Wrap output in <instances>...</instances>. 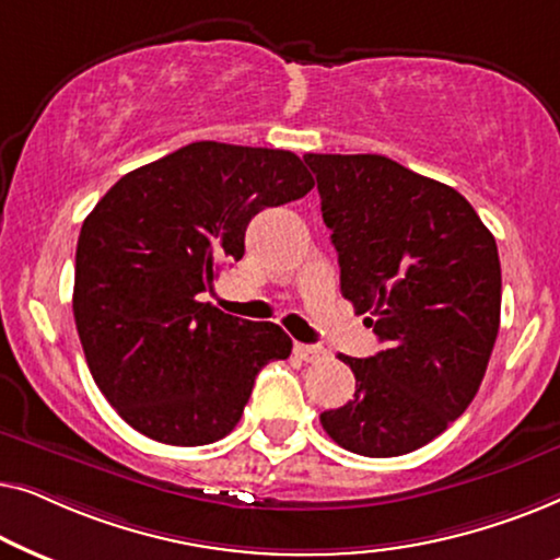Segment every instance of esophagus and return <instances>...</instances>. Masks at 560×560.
<instances>
[{
  "label": "esophagus",
  "instance_id": "esophagus-1",
  "mask_svg": "<svg viewBox=\"0 0 560 560\" xmlns=\"http://www.w3.org/2000/svg\"><path fill=\"white\" fill-rule=\"evenodd\" d=\"M295 354L303 359V362H318V359H324L326 357V351L320 349V347H313V343H301V341H295Z\"/></svg>",
  "mask_w": 560,
  "mask_h": 560
}]
</instances>
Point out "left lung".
Listing matches in <instances>:
<instances>
[{
  "instance_id": "1",
  "label": "left lung",
  "mask_w": 560,
  "mask_h": 560,
  "mask_svg": "<svg viewBox=\"0 0 560 560\" xmlns=\"http://www.w3.org/2000/svg\"><path fill=\"white\" fill-rule=\"evenodd\" d=\"M339 252L341 295L385 343L339 357L354 397L320 425L359 456L410 454L441 435L477 395L500 331L497 242L446 183L385 155H303Z\"/></svg>"
}]
</instances>
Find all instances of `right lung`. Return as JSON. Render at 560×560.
I'll use <instances>...</instances> for the list:
<instances>
[{"label": "right lung", "instance_id": "obj_1", "mask_svg": "<svg viewBox=\"0 0 560 560\" xmlns=\"http://www.w3.org/2000/svg\"><path fill=\"white\" fill-rule=\"evenodd\" d=\"M311 188L293 152L203 140L127 173L94 206L75 247L73 316L91 377L135 431L171 446L224 439L257 372L290 357L278 324L198 295L242 259L255 213Z\"/></svg>", "mask_w": 560, "mask_h": 560}]
</instances>
